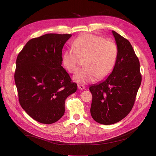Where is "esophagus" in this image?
Listing matches in <instances>:
<instances>
[{"label": "esophagus", "mask_w": 156, "mask_h": 156, "mask_svg": "<svg viewBox=\"0 0 156 156\" xmlns=\"http://www.w3.org/2000/svg\"><path fill=\"white\" fill-rule=\"evenodd\" d=\"M78 88L80 89V90H84V89L85 88V85H80V84L78 85Z\"/></svg>", "instance_id": "34e87169"}]
</instances>
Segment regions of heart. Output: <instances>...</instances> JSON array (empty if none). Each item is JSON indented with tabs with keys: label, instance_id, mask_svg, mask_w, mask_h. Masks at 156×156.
Returning <instances> with one entry per match:
<instances>
[{
	"label": "heart",
	"instance_id": "1",
	"mask_svg": "<svg viewBox=\"0 0 156 156\" xmlns=\"http://www.w3.org/2000/svg\"><path fill=\"white\" fill-rule=\"evenodd\" d=\"M73 48L66 51L62 55V63L69 73H75L79 68V57H85V68L73 76L77 83L85 84L92 82L97 78L102 79L113 69L118 56L116 44L111 39L101 36L85 34L75 40Z\"/></svg>",
	"mask_w": 156,
	"mask_h": 156
}]
</instances>
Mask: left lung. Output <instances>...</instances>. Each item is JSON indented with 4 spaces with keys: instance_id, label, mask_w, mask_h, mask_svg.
Here are the masks:
<instances>
[{
    "instance_id": "obj_1",
    "label": "left lung",
    "mask_w": 156,
    "mask_h": 156,
    "mask_svg": "<svg viewBox=\"0 0 156 156\" xmlns=\"http://www.w3.org/2000/svg\"><path fill=\"white\" fill-rule=\"evenodd\" d=\"M118 47L112 73L101 82L89 88L92 95L90 113L102 125H112L125 118L132 109L142 75L140 62L129 41L112 31Z\"/></svg>"
}]
</instances>
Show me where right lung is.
Here are the masks:
<instances>
[{
    "mask_svg": "<svg viewBox=\"0 0 156 156\" xmlns=\"http://www.w3.org/2000/svg\"><path fill=\"white\" fill-rule=\"evenodd\" d=\"M71 37L48 34L32 38L16 59L14 80L20 104L41 123L52 124L60 119L66 99L77 90V84L61 66L62 49Z\"/></svg>",
    "mask_w": 156,
    "mask_h": 156,
    "instance_id": "right-lung-1",
    "label": "right lung"
}]
</instances>
